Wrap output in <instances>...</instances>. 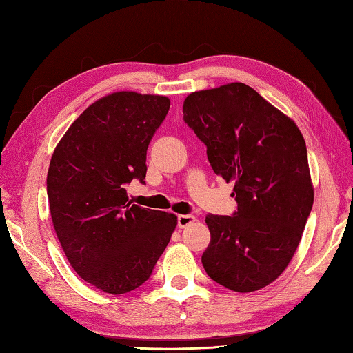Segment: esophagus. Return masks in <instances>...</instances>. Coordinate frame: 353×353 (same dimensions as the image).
<instances>
[{
	"mask_svg": "<svg viewBox=\"0 0 353 353\" xmlns=\"http://www.w3.org/2000/svg\"><path fill=\"white\" fill-rule=\"evenodd\" d=\"M194 221H196V217L192 216V214H181V216H178V228L184 229L187 226H190Z\"/></svg>",
	"mask_w": 353,
	"mask_h": 353,
	"instance_id": "esophagus-1",
	"label": "esophagus"
}]
</instances>
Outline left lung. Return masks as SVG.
Here are the masks:
<instances>
[{
    "label": "left lung",
    "mask_w": 353,
    "mask_h": 353,
    "mask_svg": "<svg viewBox=\"0 0 353 353\" xmlns=\"http://www.w3.org/2000/svg\"><path fill=\"white\" fill-rule=\"evenodd\" d=\"M184 121L206 145L226 183L234 216H206L211 241L206 274L235 292L268 286L286 270L310 216L314 192L307 148L296 124L241 82L192 92Z\"/></svg>",
    "instance_id": "1"
}]
</instances>
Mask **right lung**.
<instances>
[{
  "instance_id": "1",
  "label": "right lung",
  "mask_w": 353,
  "mask_h": 353,
  "mask_svg": "<svg viewBox=\"0 0 353 353\" xmlns=\"http://www.w3.org/2000/svg\"><path fill=\"white\" fill-rule=\"evenodd\" d=\"M170 100L133 91L101 97L58 142L48 170L50 217L68 262L90 285L127 294L152 274L176 216L128 201L143 184L147 150Z\"/></svg>"
}]
</instances>
